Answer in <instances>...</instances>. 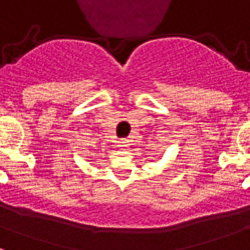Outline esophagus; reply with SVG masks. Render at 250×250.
<instances>
[{"label":"esophagus","mask_w":250,"mask_h":250,"mask_svg":"<svg viewBox=\"0 0 250 250\" xmlns=\"http://www.w3.org/2000/svg\"><path fill=\"white\" fill-rule=\"evenodd\" d=\"M118 146L121 149H127L129 146L128 144V140H121V141H118Z\"/></svg>","instance_id":"obj_1"}]
</instances>
